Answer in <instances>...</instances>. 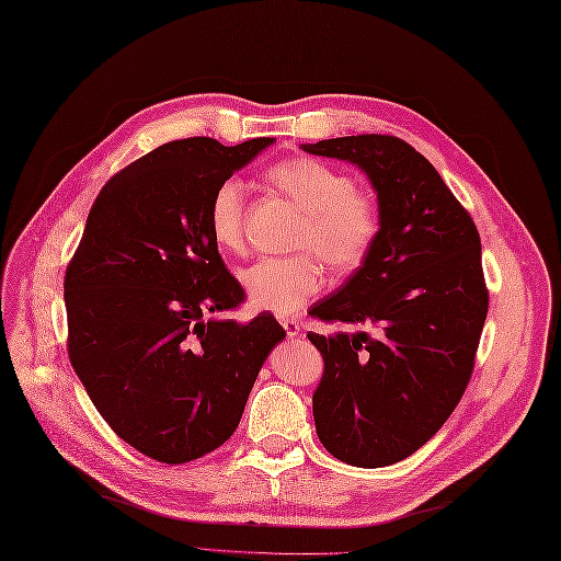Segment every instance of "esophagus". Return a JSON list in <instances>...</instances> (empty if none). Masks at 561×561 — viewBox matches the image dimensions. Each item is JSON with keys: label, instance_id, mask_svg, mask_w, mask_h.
<instances>
[{"label": "esophagus", "instance_id": "1", "mask_svg": "<svg viewBox=\"0 0 561 561\" xmlns=\"http://www.w3.org/2000/svg\"><path fill=\"white\" fill-rule=\"evenodd\" d=\"M280 324H283V329H285L287 337H297V335H299V322H297V319L283 317V319H280Z\"/></svg>", "mask_w": 561, "mask_h": 561}]
</instances>
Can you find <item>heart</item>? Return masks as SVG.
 <instances>
[{"mask_svg": "<svg viewBox=\"0 0 561 561\" xmlns=\"http://www.w3.org/2000/svg\"><path fill=\"white\" fill-rule=\"evenodd\" d=\"M270 182L306 211L295 237V249L304 253L260 257L239 278L251 306L289 314L324 287V266L313 253L335 272H352L375 247L381 221L375 198L358 192L350 173L322 159H285L270 171ZM244 205L242 180L228 178L217 184L207 207V228L221 251H244Z\"/></svg>", "mask_w": 561, "mask_h": 561, "instance_id": "1", "label": "heart"}]
</instances>
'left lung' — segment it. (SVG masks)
Here are the masks:
<instances>
[{"label":"left lung","mask_w":561,"mask_h":561,"mask_svg":"<svg viewBox=\"0 0 561 561\" xmlns=\"http://www.w3.org/2000/svg\"><path fill=\"white\" fill-rule=\"evenodd\" d=\"M358 167L379 203V237L358 270L310 308L346 329L308 333L324 358L314 430L350 466L411 457L470 381L489 291L479 232L438 171L407 141L358 135L301 146Z\"/></svg>","instance_id":"8db88e82"}]
</instances>
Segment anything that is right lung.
<instances>
[{"label": "right lung", "instance_id": "obj_1", "mask_svg": "<svg viewBox=\"0 0 561 561\" xmlns=\"http://www.w3.org/2000/svg\"><path fill=\"white\" fill-rule=\"evenodd\" d=\"M274 141L154 148L102 186L66 270L77 377L106 424L154 461L186 463L224 445L285 337L272 314L209 317L244 301L209 234V198Z\"/></svg>", "mask_w": 561, "mask_h": 561}]
</instances>
